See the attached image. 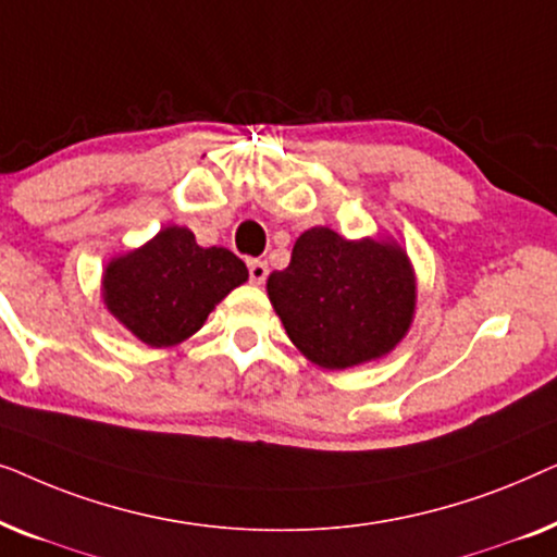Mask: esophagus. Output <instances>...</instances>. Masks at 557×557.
Returning <instances> with one entry per match:
<instances>
[{
	"label": "esophagus",
	"mask_w": 557,
	"mask_h": 557,
	"mask_svg": "<svg viewBox=\"0 0 557 557\" xmlns=\"http://www.w3.org/2000/svg\"><path fill=\"white\" fill-rule=\"evenodd\" d=\"M248 273H250V281H253L256 286H261L265 276H269V263L253 258V261H248Z\"/></svg>",
	"instance_id": "1"
}]
</instances>
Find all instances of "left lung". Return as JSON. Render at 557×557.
<instances>
[{"label": "left lung", "instance_id": "8db88e82", "mask_svg": "<svg viewBox=\"0 0 557 557\" xmlns=\"http://www.w3.org/2000/svg\"><path fill=\"white\" fill-rule=\"evenodd\" d=\"M416 271L393 238L349 240L317 225L294 243L292 263L265 292L294 347L322 370L391 355L416 317Z\"/></svg>", "mask_w": 557, "mask_h": 557}]
</instances>
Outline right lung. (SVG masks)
Returning a JSON list of instances; mask_svg holds the SVG:
<instances>
[{
  "label": "right lung",
  "instance_id": "add662e5",
  "mask_svg": "<svg viewBox=\"0 0 557 557\" xmlns=\"http://www.w3.org/2000/svg\"><path fill=\"white\" fill-rule=\"evenodd\" d=\"M246 281V263L233 250L202 248L189 227L166 225L144 246L111 258L101 294L111 317L144 345L177 347Z\"/></svg>",
  "mask_w": 557,
  "mask_h": 557
}]
</instances>
